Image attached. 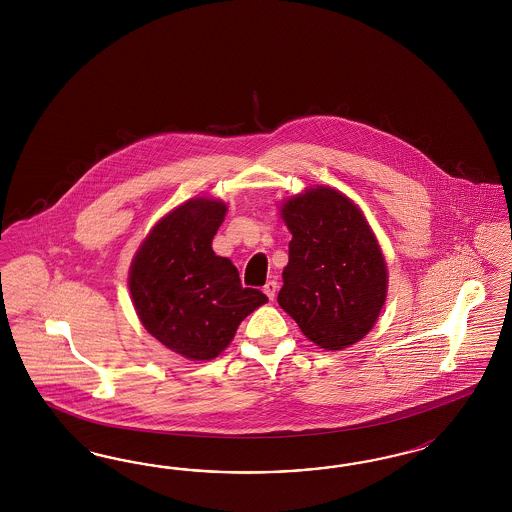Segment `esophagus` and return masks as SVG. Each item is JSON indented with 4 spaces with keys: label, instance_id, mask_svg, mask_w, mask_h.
<instances>
[{
    "label": "esophagus",
    "instance_id": "1",
    "mask_svg": "<svg viewBox=\"0 0 512 512\" xmlns=\"http://www.w3.org/2000/svg\"><path fill=\"white\" fill-rule=\"evenodd\" d=\"M264 295L268 296L270 300H274L276 298V291H278V281H274V279H270L266 285H264Z\"/></svg>",
    "mask_w": 512,
    "mask_h": 512
}]
</instances>
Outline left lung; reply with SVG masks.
Here are the masks:
<instances>
[{"label":"left lung","instance_id":"left-lung-1","mask_svg":"<svg viewBox=\"0 0 512 512\" xmlns=\"http://www.w3.org/2000/svg\"><path fill=\"white\" fill-rule=\"evenodd\" d=\"M293 240L278 302L326 351L362 340L387 298V264L357 204L332 187L283 202Z\"/></svg>","mask_w":512,"mask_h":512}]
</instances>
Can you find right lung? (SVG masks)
<instances>
[{
    "mask_svg": "<svg viewBox=\"0 0 512 512\" xmlns=\"http://www.w3.org/2000/svg\"><path fill=\"white\" fill-rule=\"evenodd\" d=\"M225 212V202L204 197L180 204L159 219L129 270L140 323L189 360L216 358L249 313L268 302L259 289L242 287L236 266L212 249Z\"/></svg>",
    "mask_w": 512,
    "mask_h": 512,
    "instance_id": "obj_1",
    "label": "right lung"
}]
</instances>
